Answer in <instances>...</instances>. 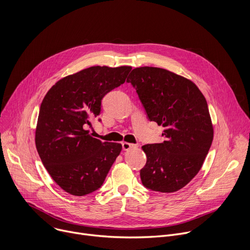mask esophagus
I'll use <instances>...</instances> for the list:
<instances>
[{
	"mask_svg": "<svg viewBox=\"0 0 250 250\" xmlns=\"http://www.w3.org/2000/svg\"><path fill=\"white\" fill-rule=\"evenodd\" d=\"M138 146L137 145H132V144H128V142H123V149L124 150H130L132 148H136Z\"/></svg>",
	"mask_w": 250,
	"mask_h": 250,
	"instance_id": "34e87169",
	"label": "esophagus"
}]
</instances>
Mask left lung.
<instances>
[{"instance_id":"left-lung-1","label":"left lung","mask_w":250,"mask_h":250,"mask_svg":"<svg viewBox=\"0 0 250 250\" xmlns=\"http://www.w3.org/2000/svg\"><path fill=\"white\" fill-rule=\"evenodd\" d=\"M126 82L136 90L150 122L164 127L162 144L146 145L140 179L149 190L173 193L200 171L212 142L207 101L190 80L157 67L134 68Z\"/></svg>"}]
</instances>
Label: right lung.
<instances>
[{
  "label": "right lung",
  "instance_id": "obj_1",
  "mask_svg": "<svg viewBox=\"0 0 250 250\" xmlns=\"http://www.w3.org/2000/svg\"><path fill=\"white\" fill-rule=\"evenodd\" d=\"M130 70L93 66L62 78L45 95L35 146L45 169L65 192L85 196L101 188L120 155L122 145L94 138L85 126L100 115L104 95L124 84Z\"/></svg>",
  "mask_w": 250,
  "mask_h": 250
}]
</instances>
